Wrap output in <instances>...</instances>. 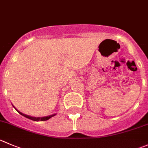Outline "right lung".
Here are the masks:
<instances>
[{"label": "right lung", "instance_id": "1", "mask_svg": "<svg viewBox=\"0 0 148 148\" xmlns=\"http://www.w3.org/2000/svg\"><path fill=\"white\" fill-rule=\"evenodd\" d=\"M16 109V108H15ZM17 111H18V110H17ZM18 114H21V115H22V116H24V117H26V118H27V119H31V120H32V121H46V120H48L49 119H51V117H53V116H54L56 115V114H53V115H51V116H46V117H42V118H40V117H38V118H36V117H32V116H27V115H26V114H22V113H21V112H19V111H18Z\"/></svg>", "mask_w": 148, "mask_h": 148}]
</instances>
